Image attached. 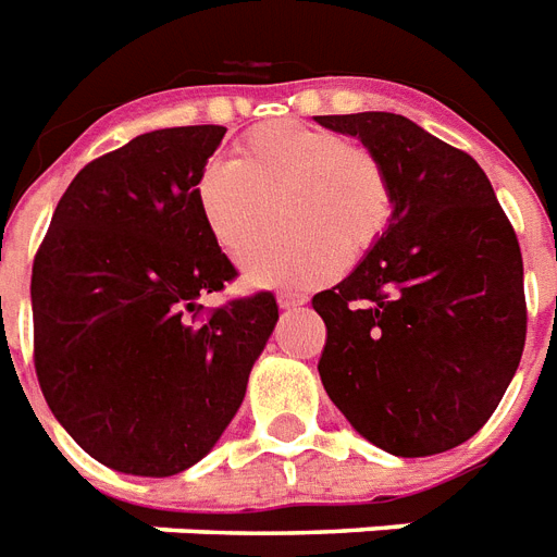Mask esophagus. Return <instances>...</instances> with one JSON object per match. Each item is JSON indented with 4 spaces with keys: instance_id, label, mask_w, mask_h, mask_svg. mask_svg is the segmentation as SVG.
I'll return each mask as SVG.
<instances>
[{
    "instance_id": "esophagus-1",
    "label": "esophagus",
    "mask_w": 557,
    "mask_h": 557,
    "mask_svg": "<svg viewBox=\"0 0 557 557\" xmlns=\"http://www.w3.org/2000/svg\"><path fill=\"white\" fill-rule=\"evenodd\" d=\"M280 309H297L307 304V295H295V292H280L277 295Z\"/></svg>"
}]
</instances>
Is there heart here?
<instances>
[{"label": "heart", "mask_w": 557, "mask_h": 557, "mask_svg": "<svg viewBox=\"0 0 557 557\" xmlns=\"http://www.w3.org/2000/svg\"><path fill=\"white\" fill-rule=\"evenodd\" d=\"M219 248L242 260L276 226L288 232L245 260V280L265 288L318 286L373 248L392 219V186L371 151L309 122L250 131L233 163L212 160L195 186Z\"/></svg>", "instance_id": "obj_1"}]
</instances>
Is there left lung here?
Masks as SVG:
<instances>
[{"instance_id":"obj_1","label":"left lung","mask_w":557,"mask_h":557,"mask_svg":"<svg viewBox=\"0 0 557 557\" xmlns=\"http://www.w3.org/2000/svg\"><path fill=\"white\" fill-rule=\"evenodd\" d=\"M356 137L392 186V219L312 307L330 400L362 438L403 458L473 438L525 345L523 257L494 186L465 151L397 113L315 116Z\"/></svg>"}]
</instances>
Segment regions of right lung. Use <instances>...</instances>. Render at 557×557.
<instances>
[{
    "label": "right lung",
    "instance_id": "right-lung-1",
    "mask_svg": "<svg viewBox=\"0 0 557 557\" xmlns=\"http://www.w3.org/2000/svg\"><path fill=\"white\" fill-rule=\"evenodd\" d=\"M224 131L163 127L87 163L34 257L42 397L119 473L175 476L201 461L277 324L271 292L198 318L201 297L236 277L195 198Z\"/></svg>",
    "mask_w": 557,
    "mask_h": 557
}]
</instances>
